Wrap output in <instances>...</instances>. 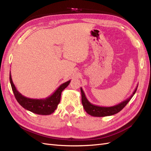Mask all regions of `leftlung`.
I'll return each instance as SVG.
<instances>
[{"label":"left lung","mask_w":151,"mask_h":151,"mask_svg":"<svg viewBox=\"0 0 151 151\" xmlns=\"http://www.w3.org/2000/svg\"><path fill=\"white\" fill-rule=\"evenodd\" d=\"M137 87L138 84L137 86L133 93H132V94L129 98H128L127 99L120 103L119 104L115 105V106L108 107L97 106V105L91 103L86 97V95L84 94V91L83 90V88H81V93L82 96V104L83 105V107L85 109V111L91 116L96 117L111 116L115 115V114H116L118 112H120L122 109L126 106L127 104L130 101V100L132 99V98L134 96V95L135 94L137 91Z\"/></svg>","instance_id":"obj_1"}]
</instances>
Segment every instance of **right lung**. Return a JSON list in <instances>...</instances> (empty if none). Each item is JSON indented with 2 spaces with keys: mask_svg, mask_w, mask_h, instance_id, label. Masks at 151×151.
<instances>
[{
  "mask_svg": "<svg viewBox=\"0 0 151 151\" xmlns=\"http://www.w3.org/2000/svg\"><path fill=\"white\" fill-rule=\"evenodd\" d=\"M9 79L14 94L21 106L31 112L42 115H48L55 111L60 101L62 92L70 83L69 80L62 84L52 94L46 98L31 99L24 96L17 90L12 82L11 72Z\"/></svg>",
  "mask_w": 151,
  "mask_h": 151,
  "instance_id": "add662e5",
  "label": "right lung"
}]
</instances>
